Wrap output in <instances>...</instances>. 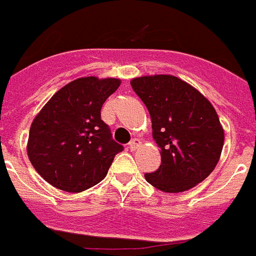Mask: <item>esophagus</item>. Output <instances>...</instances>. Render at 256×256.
<instances>
[{
    "instance_id": "1",
    "label": "esophagus",
    "mask_w": 256,
    "mask_h": 256,
    "mask_svg": "<svg viewBox=\"0 0 256 256\" xmlns=\"http://www.w3.org/2000/svg\"><path fill=\"white\" fill-rule=\"evenodd\" d=\"M140 147V142H139L138 139H132V142L128 143V148L132 150V151H135V150H138Z\"/></svg>"
}]
</instances>
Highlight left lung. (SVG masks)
Masks as SVG:
<instances>
[{"label": "left lung", "mask_w": 256, "mask_h": 256, "mask_svg": "<svg viewBox=\"0 0 256 256\" xmlns=\"http://www.w3.org/2000/svg\"><path fill=\"white\" fill-rule=\"evenodd\" d=\"M152 122L162 164L146 174L163 192H186L210 175L221 156L225 134L217 112L196 88L171 74L130 81Z\"/></svg>", "instance_id": "obj_1"}]
</instances>
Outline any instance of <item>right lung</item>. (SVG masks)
Returning <instances> with one entry per match:
<instances>
[{
	"instance_id": "obj_1",
	"label": "right lung",
	"mask_w": 256,
	"mask_h": 256,
	"mask_svg": "<svg viewBox=\"0 0 256 256\" xmlns=\"http://www.w3.org/2000/svg\"><path fill=\"white\" fill-rule=\"evenodd\" d=\"M120 78H80L50 98L31 124L27 155L46 182L60 190L82 192L105 178L124 147L112 138L101 108Z\"/></svg>"
}]
</instances>
